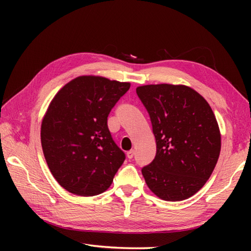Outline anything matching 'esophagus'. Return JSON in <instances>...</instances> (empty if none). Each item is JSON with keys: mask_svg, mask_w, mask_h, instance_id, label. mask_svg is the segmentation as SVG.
Returning a JSON list of instances; mask_svg holds the SVG:
<instances>
[{"mask_svg": "<svg viewBox=\"0 0 251 251\" xmlns=\"http://www.w3.org/2000/svg\"><path fill=\"white\" fill-rule=\"evenodd\" d=\"M134 155H135V151H134V150H130V151H127V157H128L129 159L133 158Z\"/></svg>", "mask_w": 251, "mask_h": 251, "instance_id": "obj_1", "label": "esophagus"}]
</instances>
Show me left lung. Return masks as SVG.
Returning <instances> with one entry per match:
<instances>
[{
  "mask_svg": "<svg viewBox=\"0 0 251 251\" xmlns=\"http://www.w3.org/2000/svg\"><path fill=\"white\" fill-rule=\"evenodd\" d=\"M136 93L151 116L155 159L142 169L157 197L180 201L209 179L219 158L222 136L210 105L186 85H143Z\"/></svg>",
  "mask_w": 251,
  "mask_h": 251,
  "instance_id": "obj_1",
  "label": "left lung"
}]
</instances>
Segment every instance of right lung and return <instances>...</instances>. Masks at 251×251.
<instances>
[{
	"label": "right lung",
	"instance_id": "add662e5",
	"mask_svg": "<svg viewBox=\"0 0 251 251\" xmlns=\"http://www.w3.org/2000/svg\"><path fill=\"white\" fill-rule=\"evenodd\" d=\"M130 83L83 75L50 100L41 125V144L53 177L74 195L104 193L125 160L113 141L107 116Z\"/></svg>",
	"mask_w": 251,
	"mask_h": 251
}]
</instances>
